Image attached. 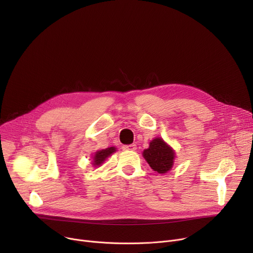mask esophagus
I'll return each instance as SVG.
<instances>
[{
    "instance_id": "34e87169",
    "label": "esophagus",
    "mask_w": 253,
    "mask_h": 253,
    "mask_svg": "<svg viewBox=\"0 0 253 253\" xmlns=\"http://www.w3.org/2000/svg\"><path fill=\"white\" fill-rule=\"evenodd\" d=\"M123 150H125V151H135L136 150V144L132 143V144L123 145Z\"/></svg>"
}]
</instances>
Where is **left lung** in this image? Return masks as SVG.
<instances>
[{
	"label": "left lung",
	"mask_w": 253,
	"mask_h": 253,
	"mask_svg": "<svg viewBox=\"0 0 253 253\" xmlns=\"http://www.w3.org/2000/svg\"><path fill=\"white\" fill-rule=\"evenodd\" d=\"M142 156L154 171L166 173L173 166L175 153L162 138L157 137L150 142L149 149L143 151Z\"/></svg>",
	"instance_id": "1"
}]
</instances>
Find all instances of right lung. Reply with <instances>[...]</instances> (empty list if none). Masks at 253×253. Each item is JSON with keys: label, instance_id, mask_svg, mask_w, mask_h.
Returning <instances> with one entry per match:
<instances>
[{"label": "right lung", "instance_id": "add662e5", "mask_svg": "<svg viewBox=\"0 0 253 253\" xmlns=\"http://www.w3.org/2000/svg\"><path fill=\"white\" fill-rule=\"evenodd\" d=\"M115 152H116V148L115 147L97 151L95 153L94 157H93V165H94L95 167L96 166H100L105 161V159H108V157H110Z\"/></svg>", "mask_w": 253, "mask_h": 253}]
</instances>
